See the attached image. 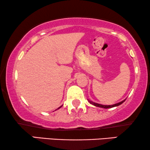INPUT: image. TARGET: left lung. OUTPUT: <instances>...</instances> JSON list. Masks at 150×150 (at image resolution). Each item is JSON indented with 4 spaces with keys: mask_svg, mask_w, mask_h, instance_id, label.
I'll use <instances>...</instances> for the list:
<instances>
[{
    "mask_svg": "<svg viewBox=\"0 0 150 150\" xmlns=\"http://www.w3.org/2000/svg\"><path fill=\"white\" fill-rule=\"evenodd\" d=\"M126 99L124 100H122V102H118V103L112 104V105H102V104H98V103H96V102H93V101H91V100H88V102H89L90 104H92V105L95 106H97V107H100V108H110L115 107V106H117L121 105V104H122L123 102H125V100H126Z\"/></svg>",
    "mask_w": 150,
    "mask_h": 150,
    "instance_id": "left-lung-1",
    "label": "left lung"
}]
</instances>
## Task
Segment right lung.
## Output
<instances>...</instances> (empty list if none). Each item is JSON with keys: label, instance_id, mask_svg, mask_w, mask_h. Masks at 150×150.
Returning <instances> with one entry per match:
<instances>
[{"label": "right lung", "instance_id": "obj_1", "mask_svg": "<svg viewBox=\"0 0 150 150\" xmlns=\"http://www.w3.org/2000/svg\"><path fill=\"white\" fill-rule=\"evenodd\" d=\"M61 107H62V106H60V107H59V108H57V109H56V110H58V109H59V108H60Z\"/></svg>", "mask_w": 150, "mask_h": 150}]
</instances>
